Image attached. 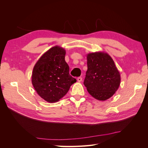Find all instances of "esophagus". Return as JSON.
Masks as SVG:
<instances>
[{"mask_svg":"<svg viewBox=\"0 0 148 148\" xmlns=\"http://www.w3.org/2000/svg\"><path fill=\"white\" fill-rule=\"evenodd\" d=\"M77 80H78V82H81L82 81V78L79 77H78V78H77Z\"/></svg>","mask_w":148,"mask_h":148,"instance_id":"1","label":"esophagus"}]
</instances>
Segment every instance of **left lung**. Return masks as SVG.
<instances>
[{
	"mask_svg": "<svg viewBox=\"0 0 148 148\" xmlns=\"http://www.w3.org/2000/svg\"><path fill=\"white\" fill-rule=\"evenodd\" d=\"M87 65L84 84L89 95L99 101L109 99L119 89L121 80L113 59L104 52L89 53Z\"/></svg>",
	"mask_w": 148,
	"mask_h": 148,
	"instance_id": "obj_1",
	"label": "left lung"
}]
</instances>
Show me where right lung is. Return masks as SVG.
Returning <instances> with one entry per match:
<instances>
[{
  "instance_id": "obj_1",
  "label": "right lung",
  "mask_w": 148,
  "mask_h": 148,
  "mask_svg": "<svg viewBox=\"0 0 148 148\" xmlns=\"http://www.w3.org/2000/svg\"><path fill=\"white\" fill-rule=\"evenodd\" d=\"M65 53L64 48L52 47L39 58L33 68V86L38 95L48 102L59 101L77 82L69 74Z\"/></svg>"
}]
</instances>
